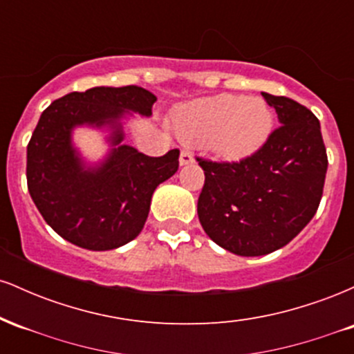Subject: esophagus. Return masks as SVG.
<instances>
[{"instance_id": "1", "label": "esophagus", "mask_w": 354, "mask_h": 354, "mask_svg": "<svg viewBox=\"0 0 354 354\" xmlns=\"http://www.w3.org/2000/svg\"><path fill=\"white\" fill-rule=\"evenodd\" d=\"M193 161H194L193 154H191L189 151H186V149H183L181 154H180V165H181V166H185V165L193 163Z\"/></svg>"}]
</instances>
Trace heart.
I'll return each mask as SVG.
<instances>
[{"label":"heart","instance_id":"b5f03b06","mask_svg":"<svg viewBox=\"0 0 354 354\" xmlns=\"http://www.w3.org/2000/svg\"><path fill=\"white\" fill-rule=\"evenodd\" d=\"M273 116L261 100L218 95L196 100L176 116L178 133L188 141H211L218 153L243 158L270 136Z\"/></svg>","mask_w":354,"mask_h":354}]
</instances>
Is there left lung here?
Listing matches in <instances>:
<instances>
[{
    "label": "left lung",
    "mask_w": 354,
    "mask_h": 354,
    "mask_svg": "<svg viewBox=\"0 0 354 354\" xmlns=\"http://www.w3.org/2000/svg\"><path fill=\"white\" fill-rule=\"evenodd\" d=\"M279 124L239 161L196 156L205 171L198 218L205 233L231 253L263 256L301 231L323 196L328 156L319 121L298 101L263 93Z\"/></svg>",
    "instance_id": "8db88e82"
}]
</instances>
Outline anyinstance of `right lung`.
<instances>
[{
	"mask_svg": "<svg viewBox=\"0 0 354 354\" xmlns=\"http://www.w3.org/2000/svg\"><path fill=\"white\" fill-rule=\"evenodd\" d=\"M156 96L141 86H96L70 93L43 111L28 143L26 180L44 221L61 238L93 251L115 250L143 230L151 196L180 166V149L146 156L118 146L100 168L84 169L71 146L78 124H111L113 145L123 140L118 123L126 109L149 116Z\"/></svg>",
	"mask_w": 354,
	"mask_h": 354,
	"instance_id": "add662e5",
	"label": "right lung"
}]
</instances>
